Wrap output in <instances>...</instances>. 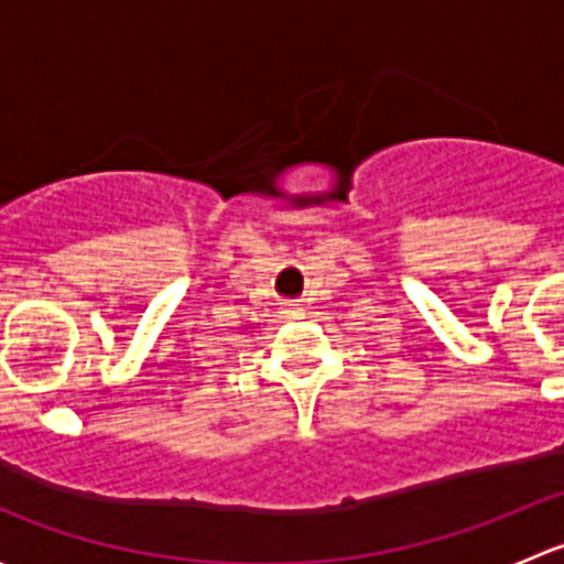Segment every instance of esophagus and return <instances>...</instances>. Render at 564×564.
I'll use <instances>...</instances> for the list:
<instances>
[{"instance_id": "1", "label": "esophagus", "mask_w": 564, "mask_h": 564, "mask_svg": "<svg viewBox=\"0 0 564 564\" xmlns=\"http://www.w3.org/2000/svg\"><path fill=\"white\" fill-rule=\"evenodd\" d=\"M283 314H286L289 318H300L303 316V308H297V305H286V308H283Z\"/></svg>"}]
</instances>
